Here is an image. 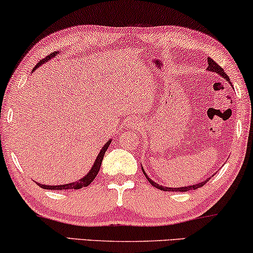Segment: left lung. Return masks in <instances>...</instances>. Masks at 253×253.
Wrapping results in <instances>:
<instances>
[{
    "label": "left lung",
    "mask_w": 253,
    "mask_h": 253,
    "mask_svg": "<svg viewBox=\"0 0 253 253\" xmlns=\"http://www.w3.org/2000/svg\"><path fill=\"white\" fill-rule=\"evenodd\" d=\"M208 71H211V72H215V73H217V74H219V75H222L223 78L225 79V80H228L229 81V78H228V75L224 73V71H223V68L219 66L218 64H216V62L212 60V59H211V58H208ZM230 84H231V83H230ZM143 173L144 174H145V176H146V179L149 180V182L151 183V185L152 186H155L156 188H158V189H160V191H165V192H188V191H191V189H198L199 187H202L203 185H205L206 182H208L209 181V179L211 178H208L207 180H205V181H202V182H199V183H196V185H193V186H188V187H181V188H169V187H163V186H160V185H158V183H156V182H153L152 180H151L149 176L146 175V173L144 172V169H143Z\"/></svg>",
    "instance_id": "left-lung-1"
}]
</instances>
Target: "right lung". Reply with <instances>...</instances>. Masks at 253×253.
Wrapping results in <instances>:
<instances>
[{"label": "right lung", "instance_id": "add662e5", "mask_svg": "<svg viewBox=\"0 0 253 253\" xmlns=\"http://www.w3.org/2000/svg\"><path fill=\"white\" fill-rule=\"evenodd\" d=\"M57 53H58V52L55 51V52H53V53L48 54L47 57H45L44 59H42V60H39L37 62V65H36L35 68L32 71H35L36 68L41 66V65L44 64V62H46V61L50 60V59L53 58ZM110 143H111V140H108V143L102 147V150L100 151V153H98L97 158H96V160H95L94 165H93V167H91V169L89 170V173H87V175H84V178L79 180V181L72 182V183H66V185H59V186H46V185H41V183H37V185L39 187H42V188H44V189H60V191H62V189H80V188H83V187H87L88 185H89V183L93 182V180L95 179V176L97 175L98 170H100L101 164H102L104 153H106L107 149H108V147H109V144Z\"/></svg>", "mask_w": 253, "mask_h": 253}]
</instances>
